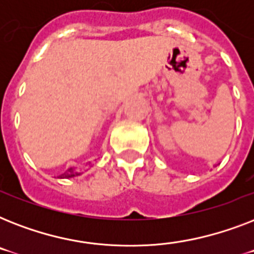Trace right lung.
I'll return each instance as SVG.
<instances>
[{"mask_svg": "<svg viewBox=\"0 0 254 254\" xmlns=\"http://www.w3.org/2000/svg\"><path fill=\"white\" fill-rule=\"evenodd\" d=\"M79 175H81V173L80 171H77L76 167H69L68 170H65V173L59 175V178H61V179H69V178L79 177Z\"/></svg>", "mask_w": 254, "mask_h": 254, "instance_id": "obj_1", "label": "right lung"}]
</instances>
